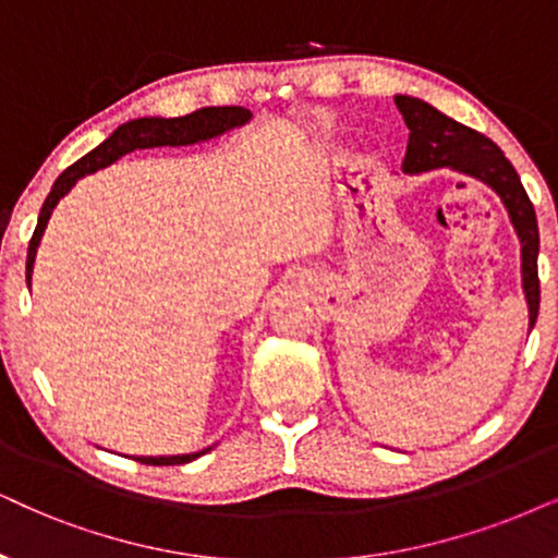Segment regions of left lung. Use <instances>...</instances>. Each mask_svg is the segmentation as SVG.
<instances>
[{"label":"left lung","instance_id":"1","mask_svg":"<svg viewBox=\"0 0 558 558\" xmlns=\"http://www.w3.org/2000/svg\"><path fill=\"white\" fill-rule=\"evenodd\" d=\"M397 108L409 129V144L401 172L425 174L435 169H453L484 182L497 193L510 216V223L520 242V278L527 303V331L535 327L541 303L538 283V221L531 197L520 182L514 167L507 161L502 149L484 133L453 121L446 112L412 95H397Z\"/></svg>","mask_w":558,"mask_h":558}]
</instances>
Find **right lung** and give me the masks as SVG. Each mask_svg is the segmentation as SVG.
Segmentation results:
<instances>
[{
	"label": "right lung",
	"instance_id": "1",
	"mask_svg": "<svg viewBox=\"0 0 558 558\" xmlns=\"http://www.w3.org/2000/svg\"><path fill=\"white\" fill-rule=\"evenodd\" d=\"M252 121V112L246 108H201L190 116L182 118H133V121L118 125L100 146H95L89 154H84L80 161H74L72 167L63 169L59 180L53 182L51 193H48L44 208H40L38 227L33 231L31 246H27V265H25V280L31 288L33 280V265H35V252H38L40 239L48 227V218H51L53 208L59 206L63 195L80 182L84 174L97 172V169L110 167L112 161H118L125 154L136 149H154V146H193L203 144V141L218 138L223 133L242 129ZM214 446L195 450V453H178V456H133L141 463H149V466H180V463H190L195 458L206 456Z\"/></svg>",
	"mask_w": 558,
	"mask_h": 558
}]
</instances>
